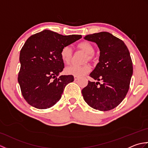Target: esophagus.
<instances>
[{"mask_svg":"<svg viewBox=\"0 0 148 148\" xmlns=\"http://www.w3.org/2000/svg\"><path fill=\"white\" fill-rule=\"evenodd\" d=\"M74 80L76 81V80H77L78 79H79V77L77 76H74Z\"/></svg>","mask_w":148,"mask_h":148,"instance_id":"obj_1","label":"esophagus"}]
</instances>
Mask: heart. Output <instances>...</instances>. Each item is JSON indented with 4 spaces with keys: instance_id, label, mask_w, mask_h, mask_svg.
Listing matches in <instances>:
<instances>
[{
    "instance_id": "obj_1",
    "label": "heart",
    "mask_w": 148,
    "mask_h": 148,
    "mask_svg": "<svg viewBox=\"0 0 148 148\" xmlns=\"http://www.w3.org/2000/svg\"><path fill=\"white\" fill-rule=\"evenodd\" d=\"M77 48L81 51L85 53L86 55L84 56V62H92L94 60V53H95V47L93 44L88 41H83L78 44ZM60 56L62 60L65 64H69L72 60L73 56V52L71 47L68 46H64L60 51ZM90 71L89 65L84 64L82 66H77L75 65H71L65 68V72L68 75L77 76L78 77L83 76L84 75L88 73Z\"/></svg>"
}]
</instances>
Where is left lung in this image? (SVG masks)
I'll use <instances>...</instances> for the list:
<instances>
[{"label":"left lung","instance_id":"left-lung-1","mask_svg":"<svg viewBox=\"0 0 148 148\" xmlns=\"http://www.w3.org/2000/svg\"><path fill=\"white\" fill-rule=\"evenodd\" d=\"M84 39L95 42L100 49L99 62L90 76L100 82H91L82 90L83 99L91 108L107 111L125 99L133 74L129 51L122 40L107 32L90 34Z\"/></svg>","mask_w":148,"mask_h":148}]
</instances>
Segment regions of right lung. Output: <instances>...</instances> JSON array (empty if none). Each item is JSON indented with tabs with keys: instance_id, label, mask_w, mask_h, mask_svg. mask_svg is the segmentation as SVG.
<instances>
[{
	"instance_id": "1",
	"label": "right lung",
	"mask_w": 148,
	"mask_h": 148,
	"mask_svg": "<svg viewBox=\"0 0 148 148\" xmlns=\"http://www.w3.org/2000/svg\"><path fill=\"white\" fill-rule=\"evenodd\" d=\"M81 37L45 30L26 40L20 51L18 81L22 95L29 104L45 109L60 99L65 86L74 81L72 75L59 76L64 68L60 51Z\"/></svg>"
}]
</instances>
